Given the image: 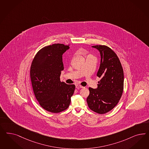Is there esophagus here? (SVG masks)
Masks as SVG:
<instances>
[{
	"mask_svg": "<svg viewBox=\"0 0 149 149\" xmlns=\"http://www.w3.org/2000/svg\"><path fill=\"white\" fill-rule=\"evenodd\" d=\"M76 88H77V89H78V88H84V86H82L81 85H79V84H76Z\"/></svg>",
	"mask_w": 149,
	"mask_h": 149,
	"instance_id": "esophagus-1",
	"label": "esophagus"
}]
</instances>
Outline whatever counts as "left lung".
Instances as JSON below:
<instances>
[{
  "instance_id": "1",
  "label": "left lung",
  "mask_w": 149,
  "mask_h": 149,
  "mask_svg": "<svg viewBox=\"0 0 149 149\" xmlns=\"http://www.w3.org/2000/svg\"><path fill=\"white\" fill-rule=\"evenodd\" d=\"M100 53L101 62L97 76L101 78L97 88H89L86 99L90 109L99 114L112 110L120 100L124 86V73L117 55L106 45L92 46Z\"/></svg>"
}]
</instances>
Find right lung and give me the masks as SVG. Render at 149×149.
<instances>
[{"instance_id":"add662e5","label":"right lung","mask_w":149,"mask_h":149,"mask_svg":"<svg viewBox=\"0 0 149 149\" xmlns=\"http://www.w3.org/2000/svg\"><path fill=\"white\" fill-rule=\"evenodd\" d=\"M69 45L54 44L39 50L34 56L30 68V77L34 94L44 110L59 113L66 110L75 85L60 81L64 68L63 54Z\"/></svg>"}]
</instances>
